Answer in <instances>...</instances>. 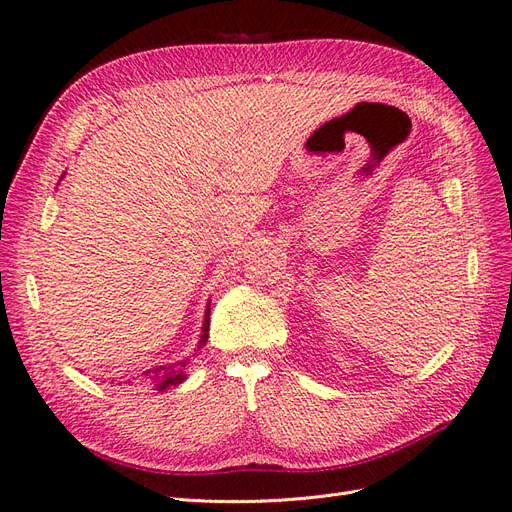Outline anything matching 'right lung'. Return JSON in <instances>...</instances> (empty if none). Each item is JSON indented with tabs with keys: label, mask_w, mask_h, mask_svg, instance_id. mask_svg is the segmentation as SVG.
<instances>
[{
	"label": "right lung",
	"mask_w": 512,
	"mask_h": 512,
	"mask_svg": "<svg viewBox=\"0 0 512 512\" xmlns=\"http://www.w3.org/2000/svg\"><path fill=\"white\" fill-rule=\"evenodd\" d=\"M209 316H211V301L207 303V309H205V320H203V329H200V339H198V346L194 348V354L205 348L207 344V337H209ZM192 356H185V359L181 361H175V363H166V365H156L151 369H145L143 371V378L153 386L156 391H166L170 389V386H179L185 378H188V367H190V361Z\"/></svg>",
	"instance_id": "add662e5"
}]
</instances>
